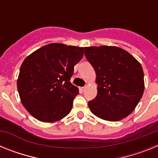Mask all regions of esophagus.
<instances>
[{"label": "esophagus", "instance_id": "1", "mask_svg": "<svg viewBox=\"0 0 158 158\" xmlns=\"http://www.w3.org/2000/svg\"><path fill=\"white\" fill-rule=\"evenodd\" d=\"M85 89H86V87H81L80 88V90H81V91L84 92V91H85Z\"/></svg>", "mask_w": 158, "mask_h": 158}]
</instances>
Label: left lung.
I'll use <instances>...</instances> for the list:
<instances>
[{"label": "left lung", "instance_id": "left-lung-1", "mask_svg": "<svg viewBox=\"0 0 158 158\" xmlns=\"http://www.w3.org/2000/svg\"><path fill=\"white\" fill-rule=\"evenodd\" d=\"M85 55L96 73L97 95L89 102L93 115L119 121L135 109L145 89L144 73L130 53L114 46L85 47Z\"/></svg>", "mask_w": 158, "mask_h": 158}]
</instances>
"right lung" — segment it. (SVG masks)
Listing matches in <instances>:
<instances>
[{
    "mask_svg": "<svg viewBox=\"0 0 158 158\" xmlns=\"http://www.w3.org/2000/svg\"><path fill=\"white\" fill-rule=\"evenodd\" d=\"M84 55L83 47L50 43L25 58L17 89L22 104L33 117L54 123L66 116L79 89L70 78Z\"/></svg>",
    "mask_w": 158,
    "mask_h": 158,
    "instance_id": "right-lung-1",
    "label": "right lung"
}]
</instances>
